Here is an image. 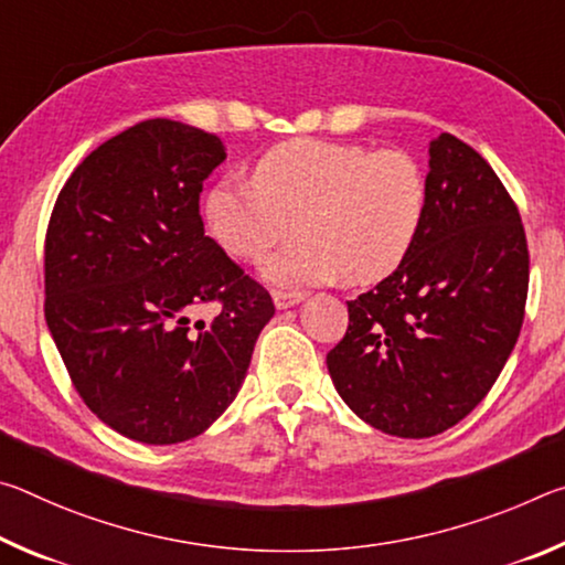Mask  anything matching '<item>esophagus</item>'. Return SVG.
<instances>
[{
  "mask_svg": "<svg viewBox=\"0 0 565 565\" xmlns=\"http://www.w3.org/2000/svg\"><path fill=\"white\" fill-rule=\"evenodd\" d=\"M301 299H303V294H299V291H294V294H289V291H274V306L279 311L291 309V306H296Z\"/></svg>",
  "mask_w": 565,
  "mask_h": 565,
  "instance_id": "obj_1",
  "label": "esophagus"
}]
</instances>
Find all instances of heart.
<instances>
[{
  "mask_svg": "<svg viewBox=\"0 0 565 565\" xmlns=\"http://www.w3.org/2000/svg\"><path fill=\"white\" fill-rule=\"evenodd\" d=\"M204 212L224 252L244 262L259 259L299 222V242L262 264L276 289L339 276L366 284L408 256L424 224L426 177L406 149L291 139L262 154L254 181H216Z\"/></svg>",
  "mask_w": 565,
  "mask_h": 565,
  "instance_id": "1",
  "label": "heart"
}]
</instances>
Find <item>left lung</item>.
Segmentation results:
<instances>
[{"instance_id": "8db88e82", "label": "left lung", "mask_w": 565, "mask_h": 565, "mask_svg": "<svg viewBox=\"0 0 565 565\" xmlns=\"http://www.w3.org/2000/svg\"><path fill=\"white\" fill-rule=\"evenodd\" d=\"M529 244L519 206L454 134L428 145L426 214L398 269L349 303L327 366L347 406L398 438H428L481 404L519 341Z\"/></svg>"}]
</instances>
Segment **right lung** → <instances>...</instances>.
<instances>
[{
  "instance_id": "1",
  "label": "right lung",
  "mask_w": 565,
  "mask_h": 565,
  "mask_svg": "<svg viewBox=\"0 0 565 565\" xmlns=\"http://www.w3.org/2000/svg\"><path fill=\"white\" fill-rule=\"evenodd\" d=\"M222 139L147 119L104 141L56 196L44 317L84 404L114 431L169 446L232 404L274 301L212 236L199 194ZM216 302L212 322L193 321Z\"/></svg>"
}]
</instances>
